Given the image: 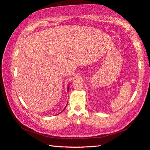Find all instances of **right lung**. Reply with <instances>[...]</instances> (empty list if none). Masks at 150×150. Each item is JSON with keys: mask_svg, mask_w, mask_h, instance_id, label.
<instances>
[{"mask_svg": "<svg viewBox=\"0 0 150 150\" xmlns=\"http://www.w3.org/2000/svg\"><path fill=\"white\" fill-rule=\"evenodd\" d=\"M69 85H68V87H67V89H69ZM66 106H67V105H66ZM66 106H65V108H64V110H62V111H64V110H65V108H66Z\"/></svg>", "mask_w": 150, "mask_h": 150, "instance_id": "obj_1", "label": "right lung"}]
</instances>
